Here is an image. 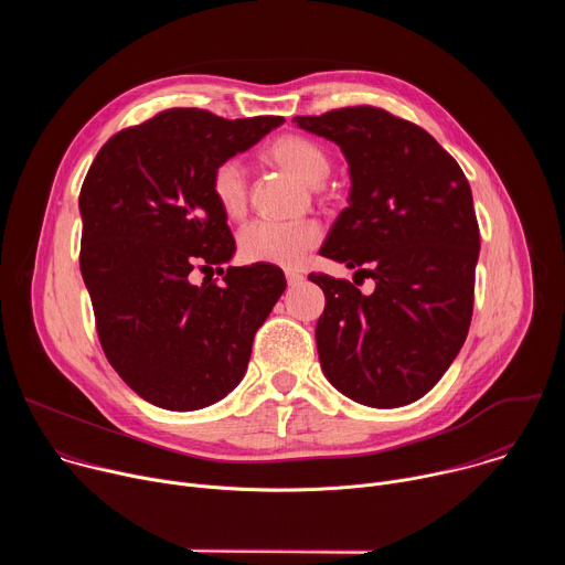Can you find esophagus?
<instances>
[{
  "instance_id": "1",
  "label": "esophagus",
  "mask_w": 565,
  "mask_h": 565,
  "mask_svg": "<svg viewBox=\"0 0 565 565\" xmlns=\"http://www.w3.org/2000/svg\"><path fill=\"white\" fill-rule=\"evenodd\" d=\"M286 281H288V286H297L303 281V275L297 270H286Z\"/></svg>"
}]
</instances>
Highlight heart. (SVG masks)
Wrapping results in <instances>:
<instances>
[{
    "mask_svg": "<svg viewBox=\"0 0 565 565\" xmlns=\"http://www.w3.org/2000/svg\"><path fill=\"white\" fill-rule=\"evenodd\" d=\"M264 156L273 166L286 170L306 185H319L333 168V158L324 145L292 131L270 140ZM210 192L227 218H241L248 212V181L238 160H221L210 174ZM319 241L321 227L315 221H255L238 232V255L248 264L292 268L301 264L306 253L312 250Z\"/></svg>",
    "mask_w": 565,
    "mask_h": 565,
    "instance_id": "heart-1",
    "label": "heart"
}]
</instances>
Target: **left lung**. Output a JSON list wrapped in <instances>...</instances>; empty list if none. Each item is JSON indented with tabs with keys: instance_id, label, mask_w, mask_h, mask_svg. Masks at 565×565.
Masks as SVG:
<instances>
[{
	"instance_id": "obj_1",
	"label": "left lung",
	"mask_w": 565,
	"mask_h": 565,
	"mask_svg": "<svg viewBox=\"0 0 565 565\" xmlns=\"http://www.w3.org/2000/svg\"><path fill=\"white\" fill-rule=\"evenodd\" d=\"M335 140L351 166V205L319 255L360 268L375 290L310 273L327 295L315 340L321 369L360 405L393 409L423 397L465 344L480 232L471 190L431 134L380 107L295 116Z\"/></svg>"
}]
</instances>
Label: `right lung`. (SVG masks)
I'll list each match as a JSON object with an SVG mask.
<instances>
[{"label":"right lung","instance_id":"obj_1","mask_svg":"<svg viewBox=\"0 0 565 565\" xmlns=\"http://www.w3.org/2000/svg\"><path fill=\"white\" fill-rule=\"evenodd\" d=\"M281 122L166 109L114 134L79 190V273L100 347L116 373L160 409L194 412L227 395L286 290L277 266L221 268L236 246L210 192L221 160ZM212 265L224 284L194 287L189 275Z\"/></svg>","mask_w":565,"mask_h":565}]
</instances>
